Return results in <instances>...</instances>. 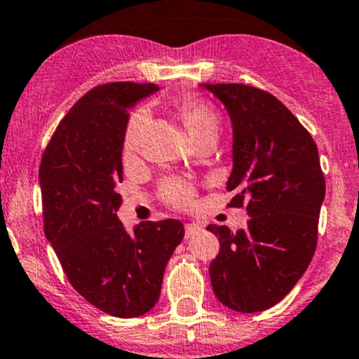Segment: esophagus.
<instances>
[{
    "label": "esophagus",
    "mask_w": 359,
    "mask_h": 359,
    "mask_svg": "<svg viewBox=\"0 0 359 359\" xmlns=\"http://www.w3.org/2000/svg\"><path fill=\"white\" fill-rule=\"evenodd\" d=\"M203 227L199 224H186V237L189 239V237L196 236L198 232H201Z\"/></svg>",
    "instance_id": "1"
}]
</instances>
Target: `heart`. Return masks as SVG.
<instances>
[{
	"label": "heart",
	"mask_w": 359,
	"mask_h": 359,
	"mask_svg": "<svg viewBox=\"0 0 359 359\" xmlns=\"http://www.w3.org/2000/svg\"><path fill=\"white\" fill-rule=\"evenodd\" d=\"M180 115H182L184 123H186L191 134L194 135L196 141L205 137V135L218 134V127H220L218 113L208 103H203V101L198 100L184 101L180 104ZM148 122L149 111L146 108H139L130 116L129 123H127L126 139H123V149H126L127 154H132L137 151ZM163 196L173 206L184 208V206H189L192 203L194 191H192L189 184H184L180 180H168L163 186Z\"/></svg>",
	"instance_id": "b5f03b06"
}]
</instances>
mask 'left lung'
<instances>
[{
	"mask_svg": "<svg viewBox=\"0 0 359 359\" xmlns=\"http://www.w3.org/2000/svg\"><path fill=\"white\" fill-rule=\"evenodd\" d=\"M232 120L230 206L248 227L208 225L220 241L210 263L215 296L241 313L265 311L303 277L316 249L325 177L311 134L273 94L246 84H203Z\"/></svg>",
	"mask_w": 359,
	"mask_h": 359,
	"instance_id": "1",
	"label": "left lung"
}]
</instances>
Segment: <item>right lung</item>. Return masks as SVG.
I'll use <instances>...</instances> for the list:
<instances>
[{"label": "right lung", "mask_w": 359, "mask_h": 359, "mask_svg": "<svg viewBox=\"0 0 359 359\" xmlns=\"http://www.w3.org/2000/svg\"><path fill=\"white\" fill-rule=\"evenodd\" d=\"M154 84L110 82L86 93L51 135L39 167L44 233L86 301L118 318L144 315L160 297L182 222H141L127 232L116 217L129 110Z\"/></svg>", "instance_id": "1"}]
</instances>
